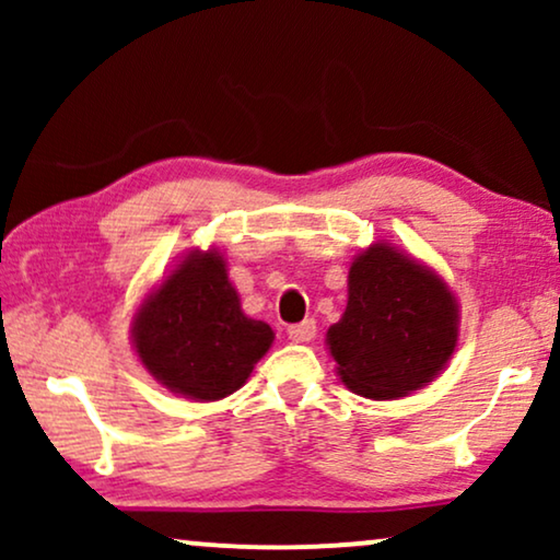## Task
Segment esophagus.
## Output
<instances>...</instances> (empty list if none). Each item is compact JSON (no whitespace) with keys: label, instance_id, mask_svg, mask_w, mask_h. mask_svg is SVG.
<instances>
[{"label":"esophagus","instance_id":"obj_1","mask_svg":"<svg viewBox=\"0 0 560 560\" xmlns=\"http://www.w3.org/2000/svg\"><path fill=\"white\" fill-rule=\"evenodd\" d=\"M288 336H290V339H293L295 343H308V341L313 339V336H316V320L305 318V320H301V324L290 326V328H288Z\"/></svg>","mask_w":560,"mask_h":560}]
</instances>
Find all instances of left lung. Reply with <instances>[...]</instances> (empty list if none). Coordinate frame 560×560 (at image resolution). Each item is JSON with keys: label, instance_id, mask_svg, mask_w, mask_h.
Listing matches in <instances>:
<instances>
[{"label": "left lung", "instance_id": "obj_1", "mask_svg": "<svg viewBox=\"0 0 560 560\" xmlns=\"http://www.w3.org/2000/svg\"><path fill=\"white\" fill-rule=\"evenodd\" d=\"M458 341V303L431 267L387 242L349 267L347 311L326 334L336 372L351 393L395 400L425 387Z\"/></svg>", "mask_w": 560, "mask_h": 560}]
</instances>
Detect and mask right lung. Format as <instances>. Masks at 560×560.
I'll return each instance as SVG.
<instances>
[{"instance_id": "obj_1", "label": "right lung", "mask_w": 560, "mask_h": 560, "mask_svg": "<svg viewBox=\"0 0 560 560\" xmlns=\"http://www.w3.org/2000/svg\"><path fill=\"white\" fill-rule=\"evenodd\" d=\"M272 339L265 320L244 316L219 249L183 257L132 320V343L144 370L196 402L236 393Z\"/></svg>"}]
</instances>
